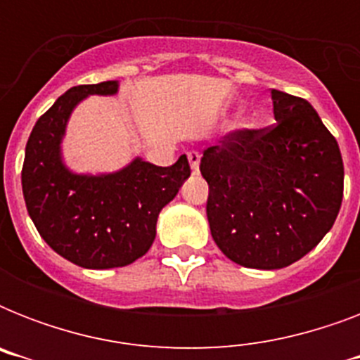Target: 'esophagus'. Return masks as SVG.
Instances as JSON below:
<instances>
[{
	"label": "esophagus",
	"mask_w": 360,
	"mask_h": 360,
	"mask_svg": "<svg viewBox=\"0 0 360 360\" xmlns=\"http://www.w3.org/2000/svg\"><path fill=\"white\" fill-rule=\"evenodd\" d=\"M200 158H202V155H200L198 151L188 153V162H191V168L194 174H198V172H200Z\"/></svg>",
	"instance_id": "1"
}]
</instances>
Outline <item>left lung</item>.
I'll return each mask as SVG.
<instances>
[{
    "label": "left lung",
    "instance_id": "left-lung-1",
    "mask_svg": "<svg viewBox=\"0 0 360 360\" xmlns=\"http://www.w3.org/2000/svg\"><path fill=\"white\" fill-rule=\"evenodd\" d=\"M276 124L240 129L203 151L211 236L231 262L282 269L333 228L344 196L335 136L312 104L271 89Z\"/></svg>",
    "mask_w": 360,
    "mask_h": 360
}]
</instances>
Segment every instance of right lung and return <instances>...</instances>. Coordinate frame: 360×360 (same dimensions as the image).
Returning a JSON list of instances; mask_svg holds the SVG:
<instances>
[{"instance_id": "right-lung-1", "label": "right lung", "mask_w": 360, "mask_h": 360, "mask_svg": "<svg viewBox=\"0 0 360 360\" xmlns=\"http://www.w3.org/2000/svg\"><path fill=\"white\" fill-rule=\"evenodd\" d=\"M117 82L70 87L31 130L22 191L37 231L65 259L86 269L124 267L157 236V219L188 179L186 155L168 168L134 158L104 175L72 174L61 158L70 112L89 95H114Z\"/></svg>"}]
</instances>
